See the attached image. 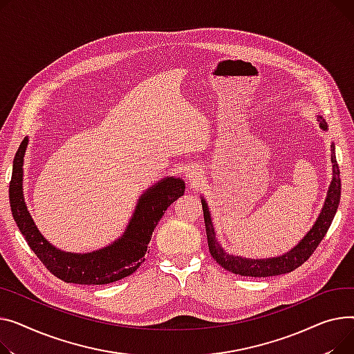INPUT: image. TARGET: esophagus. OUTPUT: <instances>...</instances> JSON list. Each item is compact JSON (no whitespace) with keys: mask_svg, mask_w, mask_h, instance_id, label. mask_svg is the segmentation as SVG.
I'll return each instance as SVG.
<instances>
[{"mask_svg":"<svg viewBox=\"0 0 354 354\" xmlns=\"http://www.w3.org/2000/svg\"><path fill=\"white\" fill-rule=\"evenodd\" d=\"M187 177H189L190 180H194L196 177H197V171L194 170V169H192V170H189L187 171Z\"/></svg>","mask_w":354,"mask_h":354,"instance_id":"34e87169","label":"esophagus"}]
</instances>
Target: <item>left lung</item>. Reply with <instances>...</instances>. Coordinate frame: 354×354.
Instances as JSON below:
<instances>
[{
	"instance_id": "8db88e82",
	"label": "left lung",
	"mask_w": 354,
	"mask_h": 354,
	"mask_svg": "<svg viewBox=\"0 0 354 354\" xmlns=\"http://www.w3.org/2000/svg\"><path fill=\"white\" fill-rule=\"evenodd\" d=\"M317 121L322 130H327V122L323 120V117L319 115ZM331 162H333V178H331L327 197L324 200V205L320 212V216L317 217L313 227L310 228V232L300 240V243L295 245L290 252L284 253L283 256L270 257V259H244L241 256H233V254L225 253L216 239V232L212 221L209 205H207L204 198H201L207 241H209V250L213 259L223 268L228 270V272L239 276H247V277L279 276V274L293 272V270L300 267L306 260H308L311 254L315 253L317 245L326 236L331 221L335 218V214L337 212V207L340 203L342 181H340L339 165L336 161L335 144H331Z\"/></svg>"
}]
</instances>
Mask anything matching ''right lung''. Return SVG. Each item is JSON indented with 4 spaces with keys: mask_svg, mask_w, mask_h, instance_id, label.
<instances>
[{
    "mask_svg": "<svg viewBox=\"0 0 354 354\" xmlns=\"http://www.w3.org/2000/svg\"><path fill=\"white\" fill-rule=\"evenodd\" d=\"M27 145L28 138L26 137L14 157L10 205L19 232L34 254L50 273L66 283L109 284L133 274L145 260L153 232L164 212L184 194V181L165 177L141 194L126 232L113 244L84 254L62 252L39 233L24 201L23 165Z\"/></svg>",
    "mask_w": 354,
    "mask_h": 354,
    "instance_id": "right-lung-1",
    "label": "right lung"
}]
</instances>
